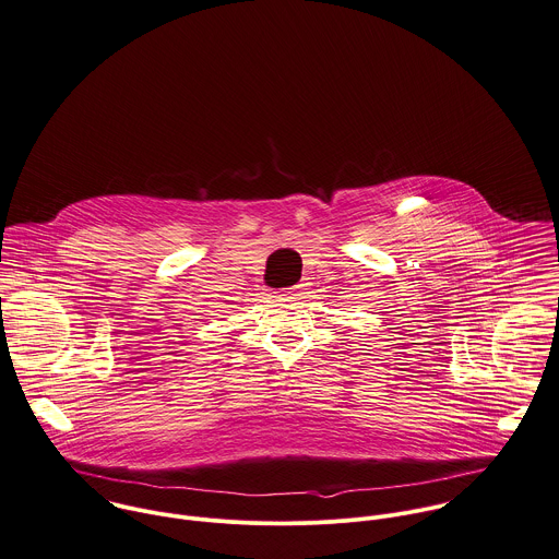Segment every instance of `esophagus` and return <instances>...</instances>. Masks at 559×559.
I'll return each mask as SVG.
<instances>
[{"mask_svg":"<svg viewBox=\"0 0 559 559\" xmlns=\"http://www.w3.org/2000/svg\"><path fill=\"white\" fill-rule=\"evenodd\" d=\"M302 289H305V285L300 283V285H294V287H289V289H283V292H278V296H287V298H294V296H300V294H302Z\"/></svg>","mask_w":559,"mask_h":559,"instance_id":"obj_1","label":"esophagus"}]
</instances>
